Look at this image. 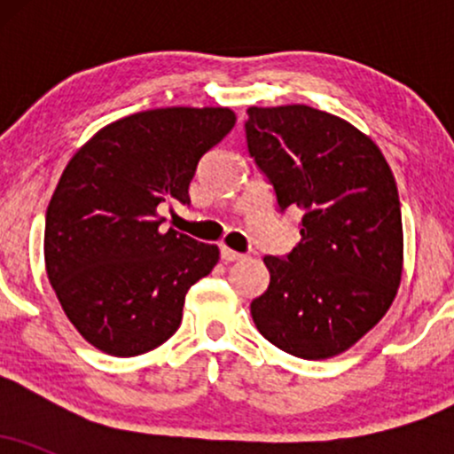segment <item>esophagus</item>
<instances>
[{"label":"esophagus","instance_id":"1","mask_svg":"<svg viewBox=\"0 0 454 454\" xmlns=\"http://www.w3.org/2000/svg\"><path fill=\"white\" fill-rule=\"evenodd\" d=\"M222 260L223 262H239V260H245V254L234 252L231 247H222Z\"/></svg>","mask_w":454,"mask_h":454}]
</instances>
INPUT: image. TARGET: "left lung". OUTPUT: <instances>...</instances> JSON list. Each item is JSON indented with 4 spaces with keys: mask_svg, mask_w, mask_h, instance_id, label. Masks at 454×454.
<instances>
[{
    "mask_svg": "<svg viewBox=\"0 0 454 454\" xmlns=\"http://www.w3.org/2000/svg\"><path fill=\"white\" fill-rule=\"evenodd\" d=\"M245 137L279 211L303 213L293 252L264 258L270 281L252 301L254 325L293 356H337L382 320L401 284L390 166L361 129L305 104L249 106Z\"/></svg>",
    "mask_w": 454,
    "mask_h": 454,
    "instance_id": "8db88e82",
    "label": "left lung"
}]
</instances>
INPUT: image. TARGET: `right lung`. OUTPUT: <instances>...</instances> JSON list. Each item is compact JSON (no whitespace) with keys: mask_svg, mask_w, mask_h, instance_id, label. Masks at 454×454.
Segmentation results:
<instances>
[{"mask_svg":"<svg viewBox=\"0 0 454 454\" xmlns=\"http://www.w3.org/2000/svg\"><path fill=\"white\" fill-rule=\"evenodd\" d=\"M231 108L170 106L108 123L67 161L46 209V275L67 320L98 350L138 356L175 335L185 294L220 260L217 245L168 228L190 205L207 151L234 128Z\"/></svg>","mask_w":454,"mask_h":454,"instance_id":"add662e5","label":"right lung"}]
</instances>
